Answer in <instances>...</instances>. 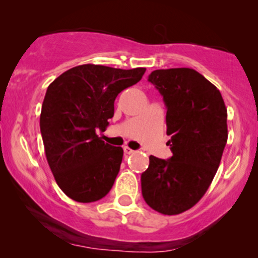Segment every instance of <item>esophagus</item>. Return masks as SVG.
Returning <instances> with one entry per match:
<instances>
[{
    "label": "esophagus",
    "instance_id": "34e87169",
    "mask_svg": "<svg viewBox=\"0 0 258 258\" xmlns=\"http://www.w3.org/2000/svg\"><path fill=\"white\" fill-rule=\"evenodd\" d=\"M123 152H125V154H133L135 153V150L131 149L130 147H123Z\"/></svg>",
    "mask_w": 258,
    "mask_h": 258
}]
</instances>
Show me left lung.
I'll return each instance as SVG.
<instances>
[{
  "label": "left lung",
  "instance_id": "1",
  "mask_svg": "<svg viewBox=\"0 0 258 258\" xmlns=\"http://www.w3.org/2000/svg\"><path fill=\"white\" fill-rule=\"evenodd\" d=\"M148 81L164 97L173 155L149 156L142 195L160 214L178 215L204 197L217 172L228 138L227 108L217 87L194 69L154 70Z\"/></svg>",
  "mask_w": 258,
  "mask_h": 258
}]
</instances>
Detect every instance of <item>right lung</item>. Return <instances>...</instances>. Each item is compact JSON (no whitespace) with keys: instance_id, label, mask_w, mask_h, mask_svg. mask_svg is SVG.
Masks as SVG:
<instances>
[{"instance_id":"add662e5","label":"right lung","mask_w":258,"mask_h":258,"mask_svg":"<svg viewBox=\"0 0 258 258\" xmlns=\"http://www.w3.org/2000/svg\"><path fill=\"white\" fill-rule=\"evenodd\" d=\"M146 68L131 70L84 64L48 86L40 128L47 161L65 195L78 203L104 198L120 171L123 150L98 137L114 116L117 94L136 85Z\"/></svg>"}]
</instances>
